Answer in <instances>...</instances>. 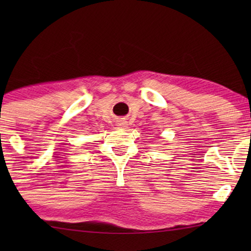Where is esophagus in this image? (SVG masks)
<instances>
[{
	"label": "esophagus",
	"mask_w": 251,
	"mask_h": 251,
	"mask_svg": "<svg viewBox=\"0 0 251 251\" xmlns=\"http://www.w3.org/2000/svg\"><path fill=\"white\" fill-rule=\"evenodd\" d=\"M118 126H126V121H125V120H120V121L118 122Z\"/></svg>",
	"instance_id": "34e87169"
}]
</instances>
